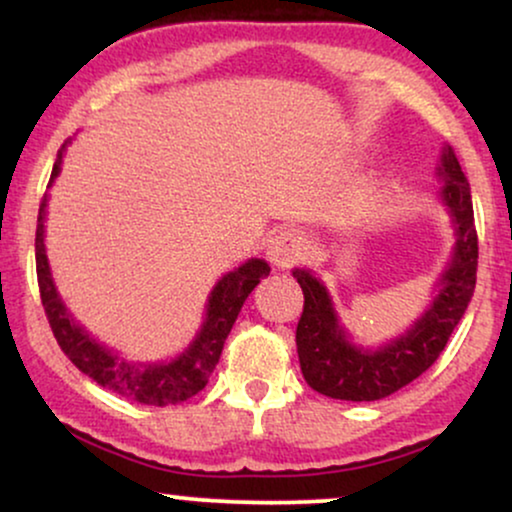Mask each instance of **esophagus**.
Instances as JSON below:
<instances>
[{
	"mask_svg": "<svg viewBox=\"0 0 512 512\" xmlns=\"http://www.w3.org/2000/svg\"><path fill=\"white\" fill-rule=\"evenodd\" d=\"M304 251H306L304 239H301L292 230L277 232V235L270 239V244H268L270 263L280 270H287V268H292L294 263H299L301 256H304Z\"/></svg>",
	"mask_w": 512,
	"mask_h": 512,
	"instance_id": "obj_1",
	"label": "esophagus"
}]
</instances>
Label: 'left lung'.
<instances>
[{
  "label": "left lung",
  "instance_id": "obj_1",
  "mask_svg": "<svg viewBox=\"0 0 512 512\" xmlns=\"http://www.w3.org/2000/svg\"><path fill=\"white\" fill-rule=\"evenodd\" d=\"M439 201L451 218L453 251L434 282L432 304L399 337L363 346L351 337L330 289L306 268H294L304 289V313L296 325V351L308 387L339 401H380L420 377L444 351L475 292L477 230L470 182L449 144L441 147Z\"/></svg>",
  "mask_w": 512,
  "mask_h": 512
}]
</instances>
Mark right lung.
<instances>
[{
    "label": "right lung",
    "instance_id": "right-lung-1",
    "mask_svg": "<svg viewBox=\"0 0 512 512\" xmlns=\"http://www.w3.org/2000/svg\"><path fill=\"white\" fill-rule=\"evenodd\" d=\"M71 140L63 142L56 154L52 178L49 185L59 178L63 156ZM49 194H44L40 204V216H37V235H35V261H37V282H40L42 306L47 313L49 325L56 342L75 363V368L92 377L94 382L102 384L104 389L116 391L125 399L147 403V406H175L192 399L206 387L208 377L216 370V363L223 353V344L235 325L239 311H242L246 296L254 292L261 277L270 273V266L263 258H246L242 266L225 273L213 285L204 306V320H201L197 334L192 337L178 356L166 358L159 363H144L135 358L123 356V353L109 349L99 342L94 334L80 323L75 315L68 311L66 301L61 299L59 287H56L52 266L47 258V246H44V223H47Z\"/></svg>",
    "mask_w": 512,
    "mask_h": 512
}]
</instances>
